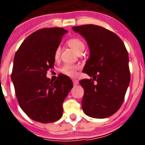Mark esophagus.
<instances>
[{
  "label": "esophagus",
  "instance_id": "1",
  "mask_svg": "<svg viewBox=\"0 0 145 145\" xmlns=\"http://www.w3.org/2000/svg\"><path fill=\"white\" fill-rule=\"evenodd\" d=\"M72 82H73V84H74V86H77L79 84V81L77 80V79H73Z\"/></svg>",
  "mask_w": 145,
  "mask_h": 145
}]
</instances>
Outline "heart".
<instances>
[{"instance_id": "1", "label": "heart", "mask_w": 145, "mask_h": 145, "mask_svg": "<svg viewBox=\"0 0 145 145\" xmlns=\"http://www.w3.org/2000/svg\"><path fill=\"white\" fill-rule=\"evenodd\" d=\"M67 44L71 48H72L77 54L82 53L85 49V44L81 39L77 37L69 39L67 41ZM61 49L59 47L56 48L54 53V57L56 60L59 58ZM79 66L74 64H65L61 68V72L66 75L70 77H75L77 75V71H78Z\"/></svg>"}]
</instances>
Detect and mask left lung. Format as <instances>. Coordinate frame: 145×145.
Here are the masks:
<instances>
[{"label":"left lung","mask_w":145,"mask_h":145,"mask_svg":"<svg viewBox=\"0 0 145 145\" xmlns=\"http://www.w3.org/2000/svg\"><path fill=\"white\" fill-rule=\"evenodd\" d=\"M72 29L84 37L90 49L83 71L93 78L79 81L84 89L82 109L91 118L111 116L122 106L130 82L127 48L116 34L101 26L83 25Z\"/></svg>","instance_id":"1"}]
</instances>
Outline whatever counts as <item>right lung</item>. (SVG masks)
Here are the masks:
<instances>
[{
	"label": "right lung",
	"mask_w": 145,
	"mask_h": 145,
	"mask_svg": "<svg viewBox=\"0 0 145 145\" xmlns=\"http://www.w3.org/2000/svg\"><path fill=\"white\" fill-rule=\"evenodd\" d=\"M67 31L62 27H46L28 36L14 58L12 80L19 106L29 118L41 123L53 122L63 114V102L72 89L69 77L56 81L46 77L54 68V53Z\"/></svg>",
	"instance_id": "add662e5"
}]
</instances>
